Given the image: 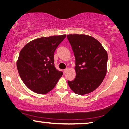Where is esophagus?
Listing matches in <instances>:
<instances>
[{"label": "esophagus", "mask_w": 129, "mask_h": 129, "mask_svg": "<svg viewBox=\"0 0 129 129\" xmlns=\"http://www.w3.org/2000/svg\"><path fill=\"white\" fill-rule=\"evenodd\" d=\"M68 69H69L68 68H65V69H64V72L65 73H66L67 72V71H68Z\"/></svg>", "instance_id": "34e87169"}]
</instances>
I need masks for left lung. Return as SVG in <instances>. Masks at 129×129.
<instances>
[{"label": "left lung", "instance_id": "obj_1", "mask_svg": "<svg viewBox=\"0 0 129 129\" xmlns=\"http://www.w3.org/2000/svg\"><path fill=\"white\" fill-rule=\"evenodd\" d=\"M75 57L76 77L68 81L75 93L84 95L95 91L101 85L107 72L108 55L97 40L85 34H69Z\"/></svg>", "mask_w": 129, "mask_h": 129}]
</instances>
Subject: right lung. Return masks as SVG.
Masks as SVG:
<instances>
[{"instance_id":"add662e5","label":"right lung","mask_w":129,"mask_h":129,"mask_svg":"<svg viewBox=\"0 0 129 129\" xmlns=\"http://www.w3.org/2000/svg\"><path fill=\"white\" fill-rule=\"evenodd\" d=\"M65 34L41 37L31 41L19 53L18 73L28 88L38 94H46L56 86L63 72L54 66V53Z\"/></svg>"}]
</instances>
